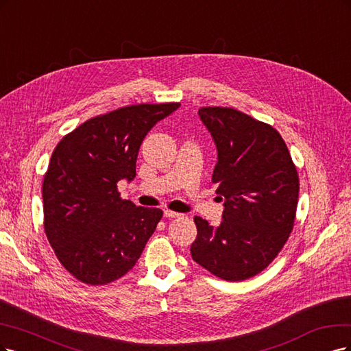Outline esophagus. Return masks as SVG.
<instances>
[{"mask_svg": "<svg viewBox=\"0 0 351 351\" xmlns=\"http://www.w3.org/2000/svg\"><path fill=\"white\" fill-rule=\"evenodd\" d=\"M180 216H182V214H179V213H176V211L165 210V217H167V219H178V217H180Z\"/></svg>", "mask_w": 351, "mask_h": 351, "instance_id": "esophagus-1", "label": "esophagus"}]
</instances>
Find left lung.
I'll return each instance as SVG.
<instances>
[{
    "instance_id": "left-lung-1",
    "label": "left lung",
    "mask_w": 351,
    "mask_h": 351,
    "mask_svg": "<svg viewBox=\"0 0 351 351\" xmlns=\"http://www.w3.org/2000/svg\"><path fill=\"white\" fill-rule=\"evenodd\" d=\"M198 114L217 145L213 184L224 211L217 228L194 217L191 255L213 276L242 281L264 271L286 245L296 219L298 171L269 123L233 108L202 106Z\"/></svg>"
}]
</instances>
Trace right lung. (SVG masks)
<instances>
[{
    "label": "right lung",
    "mask_w": 351,
    "mask_h": 351,
    "mask_svg": "<svg viewBox=\"0 0 351 351\" xmlns=\"http://www.w3.org/2000/svg\"><path fill=\"white\" fill-rule=\"evenodd\" d=\"M180 104L123 106L83 122L61 138L43 178V229L61 265L78 281L104 286L138 261L163 211L122 199L140 145Z\"/></svg>",
    "instance_id": "add662e5"
}]
</instances>
